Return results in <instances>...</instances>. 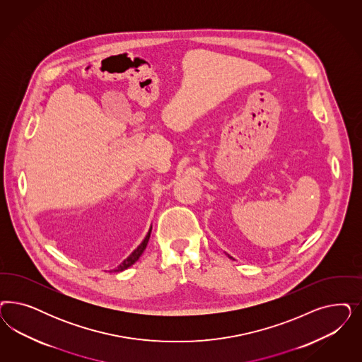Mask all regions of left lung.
<instances>
[{
	"instance_id": "obj_1",
	"label": "left lung",
	"mask_w": 362,
	"mask_h": 362,
	"mask_svg": "<svg viewBox=\"0 0 362 362\" xmlns=\"http://www.w3.org/2000/svg\"><path fill=\"white\" fill-rule=\"evenodd\" d=\"M226 256L229 257V258H232V259H234L233 257L229 256V255H228V253H226Z\"/></svg>"
}]
</instances>
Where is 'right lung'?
Here are the masks:
<instances>
[{"label":"right lung","instance_id":"right-lung-1","mask_svg":"<svg viewBox=\"0 0 362 362\" xmlns=\"http://www.w3.org/2000/svg\"><path fill=\"white\" fill-rule=\"evenodd\" d=\"M151 233H152V226L149 228L148 233L145 235V238L142 240V243H141L140 245L137 246V247L115 269V272H122V270H125V269L130 268V267L140 258L141 255H142L144 250H145V247L148 245V241H149V238H151Z\"/></svg>","mask_w":362,"mask_h":362}]
</instances>
